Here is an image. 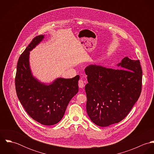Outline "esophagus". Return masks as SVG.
I'll use <instances>...</instances> for the list:
<instances>
[{
  "mask_svg": "<svg viewBox=\"0 0 154 154\" xmlns=\"http://www.w3.org/2000/svg\"><path fill=\"white\" fill-rule=\"evenodd\" d=\"M78 85H79V87L81 89H83L84 87H85V83L83 81V80L82 79H80L79 81V82H78Z\"/></svg>",
  "mask_w": 154,
  "mask_h": 154,
  "instance_id": "esophagus-1",
  "label": "esophagus"
}]
</instances>
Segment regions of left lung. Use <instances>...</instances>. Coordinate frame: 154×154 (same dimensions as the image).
Segmentation results:
<instances>
[{"mask_svg": "<svg viewBox=\"0 0 154 154\" xmlns=\"http://www.w3.org/2000/svg\"><path fill=\"white\" fill-rule=\"evenodd\" d=\"M117 66L122 69L96 65L85 69L87 114L101 127L124 119L140 95L142 71L139 60L125 57Z\"/></svg>", "mask_w": 154, "mask_h": 154, "instance_id": "obj_1", "label": "left lung"}]
</instances>
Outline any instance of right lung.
I'll list each match as a JSON object with an SVG mask.
<instances>
[{"mask_svg":"<svg viewBox=\"0 0 154 154\" xmlns=\"http://www.w3.org/2000/svg\"><path fill=\"white\" fill-rule=\"evenodd\" d=\"M44 38L35 37L20 56L15 77L18 98L28 115L46 126L54 125L63 118L70 100L78 92L79 76L70 79L58 78L52 82L44 83L32 74L29 54Z\"/></svg>","mask_w":154,"mask_h":154,"instance_id":"add662e5","label":"right lung"}]
</instances>
